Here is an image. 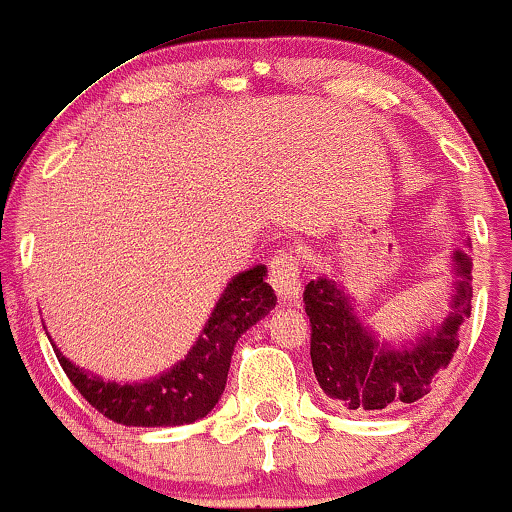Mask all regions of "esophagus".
Returning <instances> with one entry per match:
<instances>
[{
  "label": "esophagus",
  "mask_w": 512,
  "mask_h": 512,
  "mask_svg": "<svg viewBox=\"0 0 512 512\" xmlns=\"http://www.w3.org/2000/svg\"><path fill=\"white\" fill-rule=\"evenodd\" d=\"M269 283L276 290L278 300L283 304H293L300 300L302 278L300 264L293 255H276L269 264Z\"/></svg>",
  "instance_id": "1"
}]
</instances>
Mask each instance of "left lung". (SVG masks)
<instances>
[{
  "instance_id": "left-lung-1",
  "label": "left lung",
  "mask_w": 512,
  "mask_h": 512,
  "mask_svg": "<svg viewBox=\"0 0 512 512\" xmlns=\"http://www.w3.org/2000/svg\"><path fill=\"white\" fill-rule=\"evenodd\" d=\"M470 245V241H465ZM451 281L444 316L411 340H380L357 314V302L335 276H316L304 290L312 323V366L319 387L340 411H399L430 392L458 349V331L470 319L472 260L451 250Z\"/></svg>"
}]
</instances>
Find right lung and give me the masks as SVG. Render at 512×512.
<instances>
[{"instance_id": "obj_1", "label": "right lung", "mask_w": 512, "mask_h": 512, "mask_svg": "<svg viewBox=\"0 0 512 512\" xmlns=\"http://www.w3.org/2000/svg\"><path fill=\"white\" fill-rule=\"evenodd\" d=\"M264 278V264H255L231 278L189 354L167 371L139 383L103 380L63 357L54 340L49 338V342L77 392L115 423L129 428L196 423L222 399L238 338L276 307L274 290Z\"/></svg>"}]
</instances>
